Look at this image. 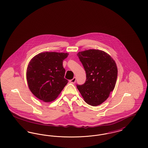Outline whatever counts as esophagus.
Returning a JSON list of instances; mask_svg holds the SVG:
<instances>
[{
	"mask_svg": "<svg viewBox=\"0 0 148 148\" xmlns=\"http://www.w3.org/2000/svg\"><path fill=\"white\" fill-rule=\"evenodd\" d=\"M76 82V77H74L71 80H69V82L71 83V84H75Z\"/></svg>",
	"mask_w": 148,
	"mask_h": 148,
	"instance_id": "esophagus-1",
	"label": "esophagus"
}]
</instances>
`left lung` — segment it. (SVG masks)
Listing matches in <instances>:
<instances>
[{
	"mask_svg": "<svg viewBox=\"0 0 148 148\" xmlns=\"http://www.w3.org/2000/svg\"><path fill=\"white\" fill-rule=\"evenodd\" d=\"M77 56L86 72V82L77 85L84 101L96 106L107 100L115 87L118 70L111 57L99 49L80 52Z\"/></svg>",
	"mask_w": 148,
	"mask_h": 148,
	"instance_id": "8db88e82",
	"label": "left lung"
}]
</instances>
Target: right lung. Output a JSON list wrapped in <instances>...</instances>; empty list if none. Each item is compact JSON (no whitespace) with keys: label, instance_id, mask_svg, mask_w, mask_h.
<instances>
[{"label":"right lung","instance_id":"right-lung-1","mask_svg":"<svg viewBox=\"0 0 148 148\" xmlns=\"http://www.w3.org/2000/svg\"><path fill=\"white\" fill-rule=\"evenodd\" d=\"M68 56L67 53L47 52L31 60L26 78L30 91L38 99L46 102L54 100L67 84L63 62Z\"/></svg>","mask_w":148,"mask_h":148}]
</instances>
